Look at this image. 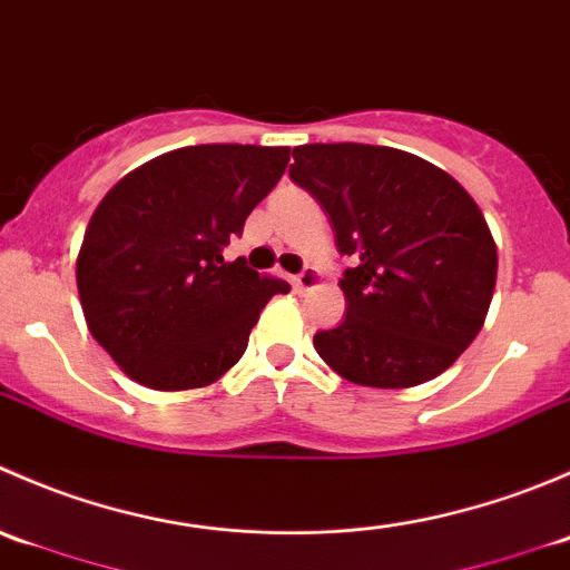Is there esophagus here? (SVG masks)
<instances>
[{"label":"esophagus","mask_w":570,"mask_h":570,"mask_svg":"<svg viewBox=\"0 0 570 570\" xmlns=\"http://www.w3.org/2000/svg\"><path fill=\"white\" fill-rule=\"evenodd\" d=\"M320 281H322V278H320V269L306 267L301 275H295V281H292V286H295L297 295H306V292L317 289Z\"/></svg>","instance_id":"esophagus-1"}]
</instances>
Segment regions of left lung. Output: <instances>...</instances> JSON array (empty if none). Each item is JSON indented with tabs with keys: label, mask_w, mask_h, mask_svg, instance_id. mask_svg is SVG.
<instances>
[{
	"label": "left lung",
	"mask_w": 570,
	"mask_h": 570,
	"mask_svg": "<svg viewBox=\"0 0 570 570\" xmlns=\"http://www.w3.org/2000/svg\"><path fill=\"white\" fill-rule=\"evenodd\" d=\"M292 157V181L327 212L338 253L358 258L338 281L347 317L314 336L320 358L372 389H411L450 370L497 286V243L474 198L400 148L314 142Z\"/></svg>",
	"instance_id": "8db88e82"
}]
</instances>
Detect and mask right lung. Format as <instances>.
<instances>
[{
	"instance_id": "add662e5",
	"label": "right lung",
	"mask_w": 570,
	"mask_h": 570,
	"mask_svg": "<svg viewBox=\"0 0 570 570\" xmlns=\"http://www.w3.org/2000/svg\"><path fill=\"white\" fill-rule=\"evenodd\" d=\"M286 146H187L148 159L96 206L77 256L85 322L109 358L157 392L220 381L258 314L289 284L223 245L278 184Z\"/></svg>"
}]
</instances>
